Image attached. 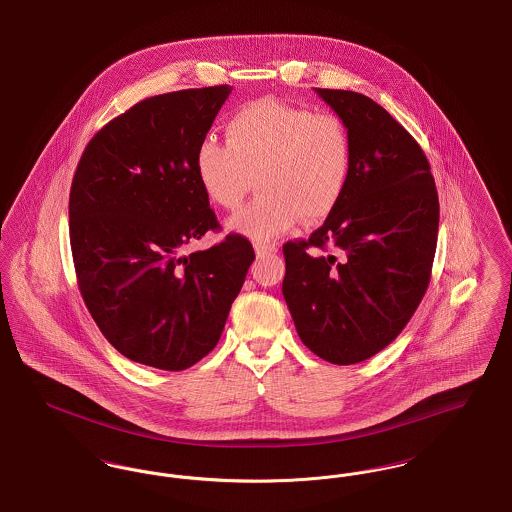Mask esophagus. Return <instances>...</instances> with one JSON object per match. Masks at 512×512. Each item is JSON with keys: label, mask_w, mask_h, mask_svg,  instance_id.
I'll return each instance as SVG.
<instances>
[{"label": "esophagus", "mask_w": 512, "mask_h": 512, "mask_svg": "<svg viewBox=\"0 0 512 512\" xmlns=\"http://www.w3.org/2000/svg\"><path fill=\"white\" fill-rule=\"evenodd\" d=\"M255 253H257L259 257H265V255H270V253H276V245L255 244Z\"/></svg>", "instance_id": "34e87169"}]
</instances>
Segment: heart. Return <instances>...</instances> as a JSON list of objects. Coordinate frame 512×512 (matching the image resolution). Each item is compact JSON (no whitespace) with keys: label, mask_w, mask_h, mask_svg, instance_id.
Wrapping results in <instances>:
<instances>
[{"label":"heart","mask_w":512,"mask_h":512,"mask_svg":"<svg viewBox=\"0 0 512 512\" xmlns=\"http://www.w3.org/2000/svg\"><path fill=\"white\" fill-rule=\"evenodd\" d=\"M351 159V136L338 115L265 98L232 113L226 142H199L195 174L205 195L222 209L240 207L255 176L263 194L228 220V228L268 242L301 217H328L347 188Z\"/></svg>","instance_id":"obj_1"}]
</instances>
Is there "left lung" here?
I'll use <instances>...</instances> for the list:
<instances>
[{
	"label": "left lung",
	"mask_w": 512,
	"mask_h": 512,
	"mask_svg": "<svg viewBox=\"0 0 512 512\" xmlns=\"http://www.w3.org/2000/svg\"><path fill=\"white\" fill-rule=\"evenodd\" d=\"M315 92L349 130L351 174L309 240L282 247V293L315 355L355 365L401 334L428 290L438 190L422 147L382 105L349 90Z\"/></svg>",
	"instance_id": "8db88e82"
}]
</instances>
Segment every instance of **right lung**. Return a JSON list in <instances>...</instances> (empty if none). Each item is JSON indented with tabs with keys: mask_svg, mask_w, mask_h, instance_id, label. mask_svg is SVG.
Returning <instances> with one entry per match:
<instances>
[{
	"mask_svg": "<svg viewBox=\"0 0 512 512\" xmlns=\"http://www.w3.org/2000/svg\"><path fill=\"white\" fill-rule=\"evenodd\" d=\"M230 86L144 99L84 149L69 195L78 290L107 341L134 363L184 370L219 343L255 251L240 234L184 255L220 230L195 174Z\"/></svg>",
	"mask_w": 512,
	"mask_h": 512,
	"instance_id": "obj_1",
	"label": "right lung"
}]
</instances>
